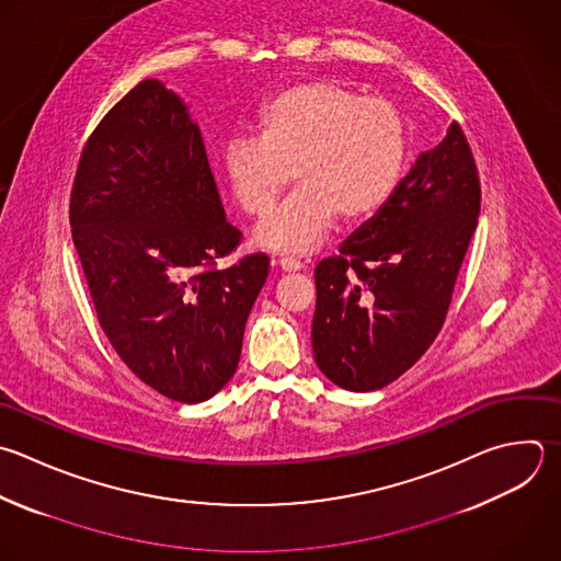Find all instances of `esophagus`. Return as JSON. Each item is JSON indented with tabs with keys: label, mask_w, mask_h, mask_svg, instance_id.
Wrapping results in <instances>:
<instances>
[{
	"label": "esophagus",
	"mask_w": 561,
	"mask_h": 561,
	"mask_svg": "<svg viewBox=\"0 0 561 561\" xmlns=\"http://www.w3.org/2000/svg\"><path fill=\"white\" fill-rule=\"evenodd\" d=\"M278 267L285 270V272H300L302 263L298 259H294V256H283V259H278Z\"/></svg>",
	"instance_id": "34e87169"
}]
</instances>
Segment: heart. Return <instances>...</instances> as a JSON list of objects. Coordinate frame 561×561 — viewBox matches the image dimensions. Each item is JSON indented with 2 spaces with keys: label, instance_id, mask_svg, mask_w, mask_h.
Instances as JSON below:
<instances>
[{
  "label": "heart",
  "instance_id": "1",
  "mask_svg": "<svg viewBox=\"0 0 561 561\" xmlns=\"http://www.w3.org/2000/svg\"><path fill=\"white\" fill-rule=\"evenodd\" d=\"M408 123L386 99H364L335 81H309L280 92L263 112L261 138L234 136L226 175L234 202L263 217L294 180L298 191L256 228L272 252L316 250L337 215H373L399 184Z\"/></svg>",
  "mask_w": 561,
  "mask_h": 561
}]
</instances>
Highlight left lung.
<instances>
[{
	"instance_id": "1",
	"label": "left lung",
	"mask_w": 561,
	"mask_h": 561,
	"mask_svg": "<svg viewBox=\"0 0 561 561\" xmlns=\"http://www.w3.org/2000/svg\"><path fill=\"white\" fill-rule=\"evenodd\" d=\"M480 213L478 169L458 123L421 153L386 204L316 267L311 344L340 388L403 375L438 335Z\"/></svg>"
}]
</instances>
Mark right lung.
<instances>
[{
  "label": "right lung",
  "instance_id": "obj_1",
  "mask_svg": "<svg viewBox=\"0 0 561 561\" xmlns=\"http://www.w3.org/2000/svg\"><path fill=\"white\" fill-rule=\"evenodd\" d=\"M72 239L99 322L129 370L199 403L234 375L267 254L217 270L241 232L226 221L197 123L156 79L90 136L70 199Z\"/></svg>",
  "mask_w": 561,
  "mask_h": 561
}]
</instances>
